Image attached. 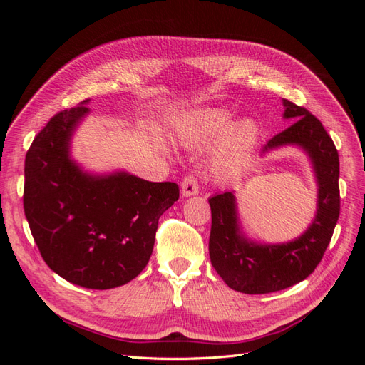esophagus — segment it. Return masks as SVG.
<instances>
[{"label":"esophagus","mask_w":365,"mask_h":365,"mask_svg":"<svg viewBox=\"0 0 365 365\" xmlns=\"http://www.w3.org/2000/svg\"><path fill=\"white\" fill-rule=\"evenodd\" d=\"M181 192H182V196H185V197L193 196V195H196L197 192H200V184H197V180L195 178L193 175L185 176V178L182 180V182H181Z\"/></svg>","instance_id":"esophagus-1"}]
</instances>
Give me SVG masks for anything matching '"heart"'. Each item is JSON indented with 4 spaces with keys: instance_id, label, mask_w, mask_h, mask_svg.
<instances>
[{
    "instance_id": "1",
    "label": "heart",
    "mask_w": 365,
    "mask_h": 365,
    "mask_svg": "<svg viewBox=\"0 0 365 365\" xmlns=\"http://www.w3.org/2000/svg\"><path fill=\"white\" fill-rule=\"evenodd\" d=\"M233 117L225 109L205 108L190 113L178 129L182 146L193 148L212 141L224 134L212 153V170L219 178L239 173L248 164L259 143V128L252 120L233 123Z\"/></svg>"
}]
</instances>
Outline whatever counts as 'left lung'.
Wrapping results in <instances>:
<instances>
[{"label":"left lung","mask_w":365,"mask_h":365,"mask_svg":"<svg viewBox=\"0 0 365 365\" xmlns=\"http://www.w3.org/2000/svg\"><path fill=\"white\" fill-rule=\"evenodd\" d=\"M283 106V117L294 123L272 137L263 153L288 145L307 153L318 184L317 215L300 237L279 245L256 244L240 231L233 192L210 197V260L231 289L244 294L282 291L309 277L322 262L339 217V158L332 138L306 108L286 98Z\"/></svg>","instance_id":"8db88e82"}]
</instances>
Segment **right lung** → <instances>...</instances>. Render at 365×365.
<instances>
[{
	"mask_svg": "<svg viewBox=\"0 0 365 365\" xmlns=\"http://www.w3.org/2000/svg\"><path fill=\"white\" fill-rule=\"evenodd\" d=\"M86 103L58 113L33 140L24 213L51 271L82 288L111 289L146 268L158 219L178 201L180 187L126 172H83L70 157V141L90 113Z\"/></svg>",
	"mask_w": 365,
	"mask_h": 365,
	"instance_id": "right-lung-1",
	"label": "right lung"
}]
</instances>
